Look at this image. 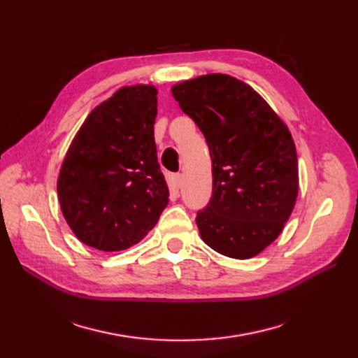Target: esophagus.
<instances>
[{"instance_id":"1","label":"esophagus","mask_w":358,"mask_h":358,"mask_svg":"<svg viewBox=\"0 0 358 358\" xmlns=\"http://www.w3.org/2000/svg\"><path fill=\"white\" fill-rule=\"evenodd\" d=\"M182 185V175L180 173H178V175H173L171 178V188L173 189H179Z\"/></svg>"}]
</instances>
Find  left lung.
<instances>
[{
	"instance_id": "obj_1",
	"label": "left lung",
	"mask_w": 358,
	"mask_h": 358,
	"mask_svg": "<svg viewBox=\"0 0 358 358\" xmlns=\"http://www.w3.org/2000/svg\"><path fill=\"white\" fill-rule=\"evenodd\" d=\"M171 94L212 158V199L197 213L203 242L225 257L258 255L284 230L299 192L294 140L266 100L229 74L180 82Z\"/></svg>"
}]
</instances>
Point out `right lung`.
I'll return each instance as SVG.
<instances>
[{"label": "right lung", "instance_id": "add662e5", "mask_svg": "<svg viewBox=\"0 0 358 358\" xmlns=\"http://www.w3.org/2000/svg\"><path fill=\"white\" fill-rule=\"evenodd\" d=\"M157 88L122 86L85 119L58 176V200L78 239L124 251L154 229L169 203L154 124Z\"/></svg>", "mask_w": 358, "mask_h": 358}]
</instances>
